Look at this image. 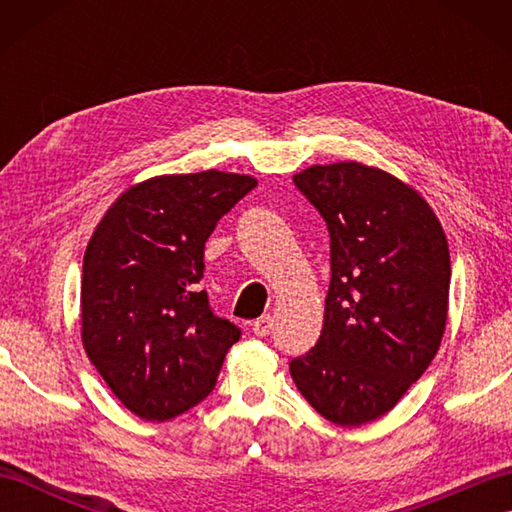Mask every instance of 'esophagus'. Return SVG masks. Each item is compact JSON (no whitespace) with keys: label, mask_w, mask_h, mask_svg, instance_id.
I'll list each match as a JSON object with an SVG mask.
<instances>
[{"label":"esophagus","mask_w":512,"mask_h":512,"mask_svg":"<svg viewBox=\"0 0 512 512\" xmlns=\"http://www.w3.org/2000/svg\"><path fill=\"white\" fill-rule=\"evenodd\" d=\"M273 317H270V314H264V317H259L255 323H253V332L257 334V336H266V334H270V330H273Z\"/></svg>","instance_id":"1"}]
</instances>
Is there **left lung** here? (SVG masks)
<instances>
[{
  "label": "left lung",
  "instance_id": "8db88e82",
  "mask_svg": "<svg viewBox=\"0 0 512 512\" xmlns=\"http://www.w3.org/2000/svg\"><path fill=\"white\" fill-rule=\"evenodd\" d=\"M292 180L328 224L332 277L319 341L290 374L325 420L358 427L394 409L438 352L447 235L418 191L376 167L314 165Z\"/></svg>",
  "mask_w": 512,
  "mask_h": 512
}]
</instances>
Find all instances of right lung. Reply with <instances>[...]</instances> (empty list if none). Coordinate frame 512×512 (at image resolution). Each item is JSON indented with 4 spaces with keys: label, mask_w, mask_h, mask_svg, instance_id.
<instances>
[{
    "label": "right lung",
    "mask_w": 512,
    "mask_h": 512,
    "mask_svg": "<svg viewBox=\"0 0 512 512\" xmlns=\"http://www.w3.org/2000/svg\"><path fill=\"white\" fill-rule=\"evenodd\" d=\"M257 180L200 171L158 176L118 198L83 257V347L138 418L165 422L211 394L242 330L217 317L204 244Z\"/></svg>",
    "instance_id": "add662e5"
}]
</instances>
